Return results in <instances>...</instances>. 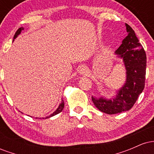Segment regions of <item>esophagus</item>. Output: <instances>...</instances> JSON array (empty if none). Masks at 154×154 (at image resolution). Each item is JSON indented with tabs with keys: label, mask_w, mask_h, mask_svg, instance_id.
Instances as JSON below:
<instances>
[{
	"label": "esophagus",
	"mask_w": 154,
	"mask_h": 154,
	"mask_svg": "<svg viewBox=\"0 0 154 154\" xmlns=\"http://www.w3.org/2000/svg\"><path fill=\"white\" fill-rule=\"evenodd\" d=\"M88 72V69L85 66H82L80 67V69H79V73L81 75H84V74L87 73Z\"/></svg>",
	"instance_id": "obj_1"
}]
</instances>
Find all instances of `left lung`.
I'll return each mask as SVG.
<instances>
[{
    "label": "left lung",
    "instance_id": "8db88e82",
    "mask_svg": "<svg viewBox=\"0 0 154 154\" xmlns=\"http://www.w3.org/2000/svg\"><path fill=\"white\" fill-rule=\"evenodd\" d=\"M128 36L115 51V54L122 58L127 69V81L119 91L115 98L106 100L92 97L94 105L102 112L114 114L130 110L142 93L145 87L146 72V51L135 34V32L128 24H125Z\"/></svg>",
    "mask_w": 154,
    "mask_h": 154
}]
</instances>
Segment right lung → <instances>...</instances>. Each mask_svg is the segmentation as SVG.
<instances>
[{
  "label": "right lung",
  "mask_w": 154,
  "mask_h": 154,
  "mask_svg": "<svg viewBox=\"0 0 154 154\" xmlns=\"http://www.w3.org/2000/svg\"><path fill=\"white\" fill-rule=\"evenodd\" d=\"M23 29V28L22 27H21V28H19V29H17V31L16 32V33H15V35H14V39H15L16 38H17V35H19L20 34V32H21V31H22ZM63 107H64V103H63V100H61V103H60V105H59V106L58 107V109H56V111H54V113H53L52 114H51L50 116H47V117H45V119H46V118H49V117H51V116H54V115H56V114H59V113H60L61 112V111L63 110Z\"/></svg>",
  "instance_id": "right-lung-1"
}]
</instances>
